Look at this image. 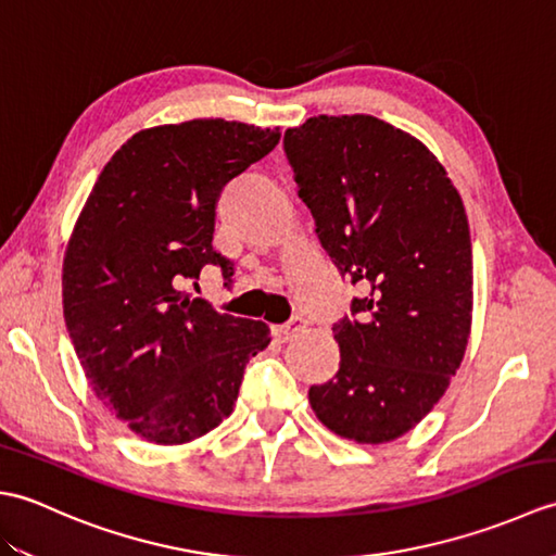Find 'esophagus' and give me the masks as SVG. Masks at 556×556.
Returning a JSON list of instances; mask_svg holds the SVG:
<instances>
[{
    "mask_svg": "<svg viewBox=\"0 0 556 556\" xmlns=\"http://www.w3.org/2000/svg\"><path fill=\"white\" fill-rule=\"evenodd\" d=\"M303 327H305V320H303V317H291V320H289L287 325H279V327H275V337H277L279 341H289L293 334L301 332Z\"/></svg>",
    "mask_w": 556,
    "mask_h": 556,
    "instance_id": "34e87169",
    "label": "esophagus"
}]
</instances>
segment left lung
I'll use <instances>...</instances> for the list:
<instances>
[{
	"instance_id": "1",
	"label": "left lung",
	"mask_w": 556,
	"mask_h": 556,
	"mask_svg": "<svg viewBox=\"0 0 556 556\" xmlns=\"http://www.w3.org/2000/svg\"><path fill=\"white\" fill-rule=\"evenodd\" d=\"M299 198L341 275L368 289L339 320L317 420L358 444L406 434L446 392L468 346L473 251L464 200L418 138L370 114L311 116L285 134Z\"/></svg>"
}]
</instances>
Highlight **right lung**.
<instances>
[{
  "mask_svg": "<svg viewBox=\"0 0 556 556\" xmlns=\"http://www.w3.org/2000/svg\"><path fill=\"white\" fill-rule=\"evenodd\" d=\"M279 128L193 119L146 128L104 164L71 233L64 320L92 392L152 444H186L231 416L269 327L179 291L205 265L222 188L279 143Z\"/></svg>",
  "mask_w": 556,
  "mask_h": 556,
  "instance_id": "add662e5",
  "label": "right lung"
}]
</instances>
